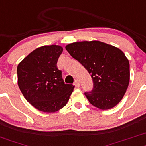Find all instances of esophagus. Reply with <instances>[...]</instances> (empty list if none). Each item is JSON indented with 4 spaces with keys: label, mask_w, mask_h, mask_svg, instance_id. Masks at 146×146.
<instances>
[{
    "label": "esophagus",
    "mask_w": 146,
    "mask_h": 146,
    "mask_svg": "<svg viewBox=\"0 0 146 146\" xmlns=\"http://www.w3.org/2000/svg\"><path fill=\"white\" fill-rule=\"evenodd\" d=\"M74 85L76 86V87L79 88L80 86V84H79V81H78V80H75L74 82Z\"/></svg>",
    "instance_id": "34e87169"
}]
</instances>
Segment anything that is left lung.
Wrapping results in <instances>:
<instances>
[{"instance_id":"obj_1","label":"left lung","mask_w":146,"mask_h":146,"mask_svg":"<svg viewBox=\"0 0 146 146\" xmlns=\"http://www.w3.org/2000/svg\"><path fill=\"white\" fill-rule=\"evenodd\" d=\"M65 48L91 76L93 89L85 92L90 104L101 110L116 106L129 83V62L123 51L96 40L74 42Z\"/></svg>"}]
</instances>
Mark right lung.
Listing matches in <instances>:
<instances>
[{
  "mask_svg": "<svg viewBox=\"0 0 146 146\" xmlns=\"http://www.w3.org/2000/svg\"><path fill=\"white\" fill-rule=\"evenodd\" d=\"M63 48L59 45L39 47L17 66L18 86L26 100L45 113H54L67 104L74 86L65 84L57 61Z\"/></svg>",
  "mask_w": 146,
  "mask_h": 146,
  "instance_id": "obj_1",
  "label": "right lung"
}]
</instances>
